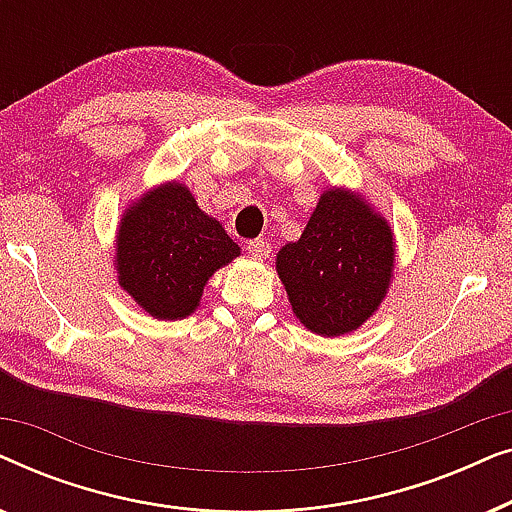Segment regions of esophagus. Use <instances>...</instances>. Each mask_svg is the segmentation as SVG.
<instances>
[{"label": "esophagus", "mask_w": 512, "mask_h": 512, "mask_svg": "<svg viewBox=\"0 0 512 512\" xmlns=\"http://www.w3.org/2000/svg\"><path fill=\"white\" fill-rule=\"evenodd\" d=\"M247 251H249V256H254V258H258V261H263V258L270 256L272 247H270L268 240L258 237V240H249L247 242Z\"/></svg>", "instance_id": "34e87169"}]
</instances>
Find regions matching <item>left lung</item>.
Listing matches in <instances>:
<instances>
[{"mask_svg": "<svg viewBox=\"0 0 512 512\" xmlns=\"http://www.w3.org/2000/svg\"><path fill=\"white\" fill-rule=\"evenodd\" d=\"M394 233L347 188H328L298 242L277 254L293 314L307 331L338 338L373 317L394 277Z\"/></svg>", "mask_w": 512, "mask_h": 512, "instance_id": "obj_1", "label": "left lung"}]
</instances>
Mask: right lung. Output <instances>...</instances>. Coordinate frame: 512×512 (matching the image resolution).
Returning a JSON list of instances; mask_svg holds the SVG:
<instances>
[{
  "instance_id": "right-lung-1",
  "label": "right lung",
  "mask_w": 512,
  "mask_h": 512,
  "mask_svg": "<svg viewBox=\"0 0 512 512\" xmlns=\"http://www.w3.org/2000/svg\"><path fill=\"white\" fill-rule=\"evenodd\" d=\"M240 256L226 230L193 193L167 181L125 209L116 235L118 284L153 319H184L198 310L216 270Z\"/></svg>"
}]
</instances>
